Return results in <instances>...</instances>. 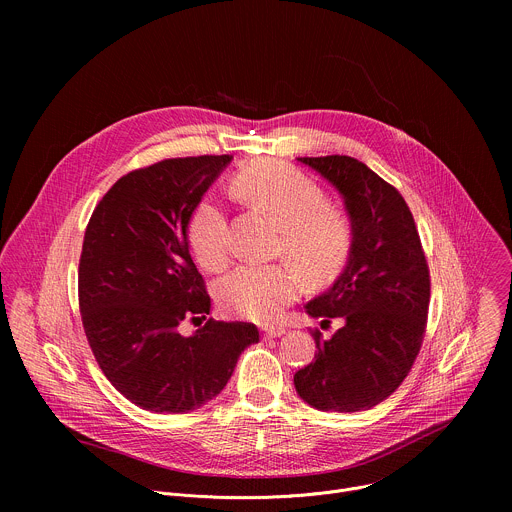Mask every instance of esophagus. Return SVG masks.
I'll list each match as a JSON object with an SVG mask.
<instances>
[{"instance_id": "esophagus-1", "label": "esophagus", "mask_w": 512, "mask_h": 512, "mask_svg": "<svg viewBox=\"0 0 512 512\" xmlns=\"http://www.w3.org/2000/svg\"><path fill=\"white\" fill-rule=\"evenodd\" d=\"M283 334H285V328H281V326H265L263 328V336L265 338H279Z\"/></svg>"}]
</instances>
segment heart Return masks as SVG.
Returning a JSON list of instances; mask_svg holds the SVG:
<instances>
[{
    "mask_svg": "<svg viewBox=\"0 0 512 512\" xmlns=\"http://www.w3.org/2000/svg\"><path fill=\"white\" fill-rule=\"evenodd\" d=\"M233 192L279 227L277 257L287 263L241 265L218 283L216 298L229 314L273 322L310 285L332 283L348 265L354 229L348 214L326 204L324 190L300 170L273 160H255L233 178ZM188 245L206 271L231 261V225L216 202H202L188 225Z\"/></svg>",
    "mask_w": 512,
    "mask_h": 512,
    "instance_id": "1",
    "label": "heart"
}]
</instances>
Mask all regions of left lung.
I'll use <instances>...</instances> for the list:
<instances>
[{
  "mask_svg": "<svg viewBox=\"0 0 512 512\" xmlns=\"http://www.w3.org/2000/svg\"><path fill=\"white\" fill-rule=\"evenodd\" d=\"M344 198L354 229L346 269L306 304L312 318L342 326L294 375L298 395L320 411L352 413L379 405L409 375L429 310V267L413 214L395 186L350 156L298 158Z\"/></svg>",
  "mask_w": 512,
  "mask_h": 512,
  "instance_id": "left-lung-1",
  "label": "left lung"
}]
</instances>
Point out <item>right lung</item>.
I'll list each match as a JSON object with an SVG mask.
<instances>
[{
  "mask_svg": "<svg viewBox=\"0 0 512 512\" xmlns=\"http://www.w3.org/2000/svg\"><path fill=\"white\" fill-rule=\"evenodd\" d=\"M233 156L172 158L119 178L93 210L79 263V308L103 375L131 403L188 413L225 389L241 352L259 342L249 322L208 318L210 296L188 253V223Z\"/></svg>",
  "mask_w": 512,
  "mask_h": 512,
  "instance_id": "1",
  "label": "right lung"
}]
</instances>
